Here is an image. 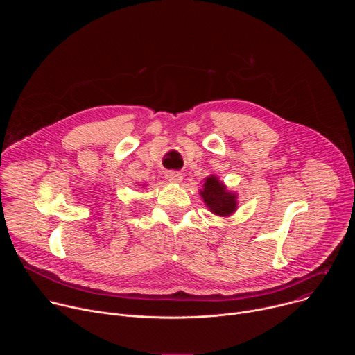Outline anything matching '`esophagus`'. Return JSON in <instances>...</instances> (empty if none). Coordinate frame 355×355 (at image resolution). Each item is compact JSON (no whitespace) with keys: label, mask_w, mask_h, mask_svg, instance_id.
Here are the masks:
<instances>
[{"label":"esophagus","mask_w":355,"mask_h":355,"mask_svg":"<svg viewBox=\"0 0 355 355\" xmlns=\"http://www.w3.org/2000/svg\"><path fill=\"white\" fill-rule=\"evenodd\" d=\"M167 180L171 184H181L182 182V174H180L177 171H170V173H167Z\"/></svg>","instance_id":"obj_1"}]
</instances>
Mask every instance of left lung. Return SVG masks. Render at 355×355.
<instances>
[{
    "instance_id": "8db88e82",
    "label": "left lung",
    "mask_w": 355,
    "mask_h": 355,
    "mask_svg": "<svg viewBox=\"0 0 355 355\" xmlns=\"http://www.w3.org/2000/svg\"><path fill=\"white\" fill-rule=\"evenodd\" d=\"M204 185L199 189V195L208 209L220 218H229L237 211V192L227 189L218 175L211 174L204 178Z\"/></svg>"
}]
</instances>
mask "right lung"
I'll list each match as a JSON object with an SVG mask.
<instances>
[{"label": "right lung", "mask_w": 355, "mask_h": 355, "mask_svg": "<svg viewBox=\"0 0 355 355\" xmlns=\"http://www.w3.org/2000/svg\"><path fill=\"white\" fill-rule=\"evenodd\" d=\"M141 185H143V188H144V187H147V184H141Z\"/></svg>", "instance_id": "add662e5"}]
</instances>
